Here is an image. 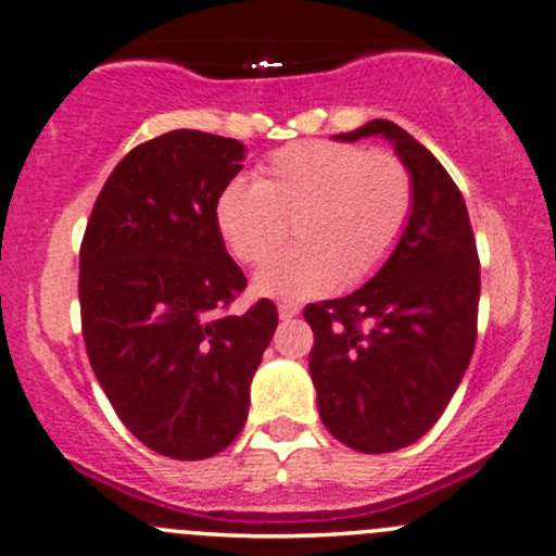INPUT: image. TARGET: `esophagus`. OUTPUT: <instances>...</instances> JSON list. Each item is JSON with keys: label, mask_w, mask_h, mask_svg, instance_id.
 I'll return each instance as SVG.
<instances>
[{"label": "esophagus", "mask_w": 556, "mask_h": 556, "mask_svg": "<svg viewBox=\"0 0 556 556\" xmlns=\"http://www.w3.org/2000/svg\"><path fill=\"white\" fill-rule=\"evenodd\" d=\"M277 314H279V319H292V316H298V306L295 303H279Z\"/></svg>", "instance_id": "esophagus-1"}]
</instances>
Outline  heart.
Returning <instances> with one entry per match:
<instances>
[{"instance_id": "obj_1", "label": "heart", "mask_w": 556, "mask_h": 556, "mask_svg": "<svg viewBox=\"0 0 556 556\" xmlns=\"http://www.w3.org/2000/svg\"><path fill=\"white\" fill-rule=\"evenodd\" d=\"M414 205L412 174L390 152L343 142H298L268 155L258 181L235 176L218 189L213 216L237 261L255 266L282 245L292 224L298 248L277 255L253 290L279 301L358 285L388 261Z\"/></svg>"}]
</instances>
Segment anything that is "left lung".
<instances>
[{"label":"left lung","instance_id":"left-lung-1","mask_svg":"<svg viewBox=\"0 0 556 556\" xmlns=\"http://www.w3.org/2000/svg\"><path fill=\"white\" fill-rule=\"evenodd\" d=\"M382 137L412 174L414 205L390 258L364 288L303 311L319 417L345 446L388 454L441 419L478 334L480 261L467 205L425 144L375 118L338 142Z\"/></svg>","mask_w":556,"mask_h":556}]
</instances>
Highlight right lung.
<instances>
[{"label": "right lung", "mask_w": 556, "mask_h": 556, "mask_svg": "<svg viewBox=\"0 0 556 556\" xmlns=\"http://www.w3.org/2000/svg\"><path fill=\"white\" fill-rule=\"evenodd\" d=\"M242 161V142L194 129L139 144L108 176L78 255L91 369L121 422L170 459H208L240 435L277 329L266 298L224 314L248 279L213 205Z\"/></svg>", "instance_id": "right-lung-1"}]
</instances>
